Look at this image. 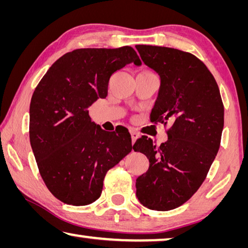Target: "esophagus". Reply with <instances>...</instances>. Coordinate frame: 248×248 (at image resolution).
<instances>
[{
  "mask_svg": "<svg viewBox=\"0 0 248 248\" xmlns=\"http://www.w3.org/2000/svg\"><path fill=\"white\" fill-rule=\"evenodd\" d=\"M130 135H131V140H132V143H135V141L139 138V133L132 130V131H130Z\"/></svg>",
  "mask_w": 248,
  "mask_h": 248,
  "instance_id": "esophagus-1",
  "label": "esophagus"
}]
</instances>
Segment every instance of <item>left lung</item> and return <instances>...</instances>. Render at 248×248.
<instances>
[{
    "label": "left lung",
    "instance_id": "left-lung-1",
    "mask_svg": "<svg viewBox=\"0 0 248 248\" xmlns=\"http://www.w3.org/2000/svg\"><path fill=\"white\" fill-rule=\"evenodd\" d=\"M136 48L160 76L150 119L172 123L168 140L159 147L145 136L133 144L150 163L136 181V195L148 209L170 211L186 203L205 180L221 144L224 106L213 75L194 55L170 47Z\"/></svg>",
    "mask_w": 248,
    "mask_h": 248
}]
</instances>
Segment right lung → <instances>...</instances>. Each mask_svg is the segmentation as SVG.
<instances>
[{"instance_id": "add662e5", "label": "right lung", "mask_w": 248, "mask_h": 248, "mask_svg": "<svg viewBox=\"0 0 248 248\" xmlns=\"http://www.w3.org/2000/svg\"><path fill=\"white\" fill-rule=\"evenodd\" d=\"M141 65L130 46L79 48L50 66L30 106V141L39 173L55 198L69 205L95 202L109 169L131 151L125 128L105 131L88 108L108 93L110 76L127 64Z\"/></svg>"}]
</instances>
